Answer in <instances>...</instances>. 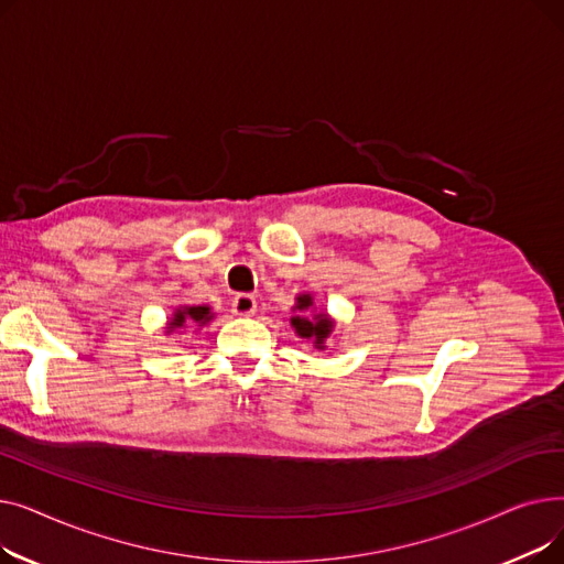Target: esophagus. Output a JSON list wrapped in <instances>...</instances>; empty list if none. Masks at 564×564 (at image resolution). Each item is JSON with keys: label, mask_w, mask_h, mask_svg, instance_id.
<instances>
[{"label": "esophagus", "mask_w": 564, "mask_h": 564, "mask_svg": "<svg viewBox=\"0 0 564 564\" xmlns=\"http://www.w3.org/2000/svg\"><path fill=\"white\" fill-rule=\"evenodd\" d=\"M230 308H232L235 315L249 317V315L256 313L258 306H256V297H251V294H237V297H235L232 304H230Z\"/></svg>", "instance_id": "34e87169"}]
</instances>
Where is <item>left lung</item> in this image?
I'll use <instances>...</instances> for the list:
<instances>
[{
	"instance_id": "left-lung-1",
	"label": "left lung",
	"mask_w": 564,
	"mask_h": 564,
	"mask_svg": "<svg viewBox=\"0 0 564 564\" xmlns=\"http://www.w3.org/2000/svg\"><path fill=\"white\" fill-rule=\"evenodd\" d=\"M311 308H313V297H311V294H300L297 304H294V311H297L300 315H294L290 319L292 322V329H294V334H297L300 338L311 340L315 349H324V347H327V338L334 332V319L327 313H315L313 317L304 315Z\"/></svg>"
}]
</instances>
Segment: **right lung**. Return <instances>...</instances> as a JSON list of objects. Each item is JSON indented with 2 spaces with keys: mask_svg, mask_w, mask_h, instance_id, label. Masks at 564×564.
<instances>
[{
  "mask_svg": "<svg viewBox=\"0 0 564 564\" xmlns=\"http://www.w3.org/2000/svg\"><path fill=\"white\" fill-rule=\"evenodd\" d=\"M210 319H213L210 306H181V308H175L173 317L169 319L166 334L189 327V324H198V327H203V324H207Z\"/></svg>",
  "mask_w": 564,
  "mask_h": 564,
  "instance_id": "add662e5",
  "label": "right lung"
}]
</instances>
